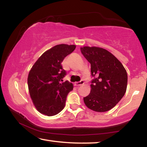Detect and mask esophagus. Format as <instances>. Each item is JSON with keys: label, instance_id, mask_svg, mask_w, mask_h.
<instances>
[{"label": "esophagus", "instance_id": "esophagus-1", "mask_svg": "<svg viewBox=\"0 0 147 147\" xmlns=\"http://www.w3.org/2000/svg\"><path fill=\"white\" fill-rule=\"evenodd\" d=\"M84 84V80H81V81L78 82L74 83V85L76 86H81V85H83Z\"/></svg>", "mask_w": 147, "mask_h": 147}]
</instances>
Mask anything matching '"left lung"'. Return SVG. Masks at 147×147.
<instances>
[{"label":"left lung","instance_id":"1","mask_svg":"<svg viewBox=\"0 0 147 147\" xmlns=\"http://www.w3.org/2000/svg\"><path fill=\"white\" fill-rule=\"evenodd\" d=\"M91 64V92L84 98L88 108L105 112L113 108L126 93L128 76L120 61L107 50L96 47H81Z\"/></svg>","mask_w":147,"mask_h":147}]
</instances>
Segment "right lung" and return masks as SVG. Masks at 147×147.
Returning <instances> with one entry per match:
<instances>
[{"instance_id": "add662e5", "label": "right lung", "mask_w": 147, "mask_h": 147, "mask_svg": "<svg viewBox=\"0 0 147 147\" xmlns=\"http://www.w3.org/2000/svg\"><path fill=\"white\" fill-rule=\"evenodd\" d=\"M75 48L74 45L65 44L53 47L39 57L29 72L30 95L35 107L43 115H55L64 108L73 85L68 81L62 82L67 73L61 62Z\"/></svg>"}]
</instances>
